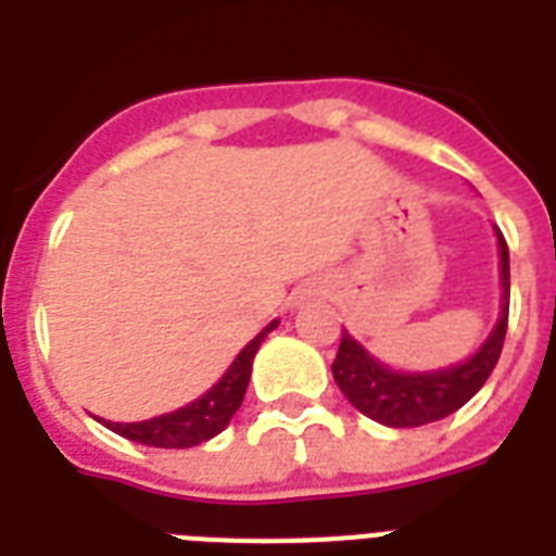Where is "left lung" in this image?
I'll return each mask as SVG.
<instances>
[{
	"mask_svg": "<svg viewBox=\"0 0 556 556\" xmlns=\"http://www.w3.org/2000/svg\"><path fill=\"white\" fill-rule=\"evenodd\" d=\"M500 239L502 262V312L500 323L493 326L491 338L484 340L482 349L465 364L450 366L435 371H395L378 364L357 340L343 331L340 349L331 375L338 380L340 392L349 397V404L361 409L366 418L387 427H421L447 418L470 401L484 387L496 369L502 355L505 331H508V296H510V262L508 242L496 230Z\"/></svg>",
	"mask_w": 556,
	"mask_h": 556,
	"instance_id": "left-lung-1",
	"label": "left lung"
}]
</instances>
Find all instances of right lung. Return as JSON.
<instances>
[{
	"instance_id": "1",
	"label": "right lung",
	"mask_w": 556,
	"mask_h": 556,
	"mask_svg": "<svg viewBox=\"0 0 556 556\" xmlns=\"http://www.w3.org/2000/svg\"><path fill=\"white\" fill-rule=\"evenodd\" d=\"M277 329V320L265 326L248 346L236 355L230 369L222 375L216 387L204 392L199 401L181 406L176 413L159 415L150 421H135V424H117V421H100L106 424L109 430L124 435L129 441L147 444V447H195L201 441L213 439L218 432L225 430L233 413L242 406V397L248 392V380H251L253 369V355L260 352L262 340L268 338V331Z\"/></svg>"
}]
</instances>
